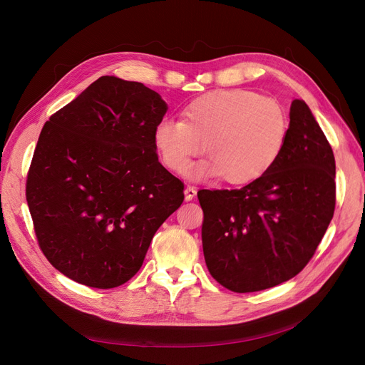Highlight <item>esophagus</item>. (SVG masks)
Returning <instances> with one entry per match:
<instances>
[{"instance_id": "esophagus-1", "label": "esophagus", "mask_w": 365, "mask_h": 365, "mask_svg": "<svg viewBox=\"0 0 365 365\" xmlns=\"http://www.w3.org/2000/svg\"><path fill=\"white\" fill-rule=\"evenodd\" d=\"M195 195H197V189H195L194 186L187 185V186L185 187V200H186V201H192V200L195 198Z\"/></svg>"}]
</instances>
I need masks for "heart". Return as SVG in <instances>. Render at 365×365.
I'll return each mask as SVG.
<instances>
[{
    "label": "heart",
    "mask_w": 365,
    "mask_h": 365,
    "mask_svg": "<svg viewBox=\"0 0 365 365\" xmlns=\"http://www.w3.org/2000/svg\"><path fill=\"white\" fill-rule=\"evenodd\" d=\"M289 115L281 103L250 90H217L190 102L183 120H163L153 128L163 164L182 173L205 148L207 160L187 170L189 178H220L250 183L267 173L289 136Z\"/></svg>",
    "instance_id": "b5f03b06"
}]
</instances>
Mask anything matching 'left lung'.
Wrapping results in <instances>:
<instances>
[{"label": "left lung", "instance_id": "left-lung-1", "mask_svg": "<svg viewBox=\"0 0 365 365\" xmlns=\"http://www.w3.org/2000/svg\"><path fill=\"white\" fill-rule=\"evenodd\" d=\"M336 161L309 106L294 99L275 164L241 189L198 192L202 252L212 277L235 293L292 279L314 256L333 219Z\"/></svg>", "mask_w": 365, "mask_h": 365}]
</instances>
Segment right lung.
I'll return each mask as SVG.
<instances>
[{
  "label": "right lung",
  "mask_w": 365,
  "mask_h": 365,
  "mask_svg": "<svg viewBox=\"0 0 365 365\" xmlns=\"http://www.w3.org/2000/svg\"><path fill=\"white\" fill-rule=\"evenodd\" d=\"M167 109L142 83L105 75L44 124L26 201L38 244L65 277L94 289L127 282L183 202L153 146Z\"/></svg>",
  "instance_id": "obj_1"
}]
</instances>
